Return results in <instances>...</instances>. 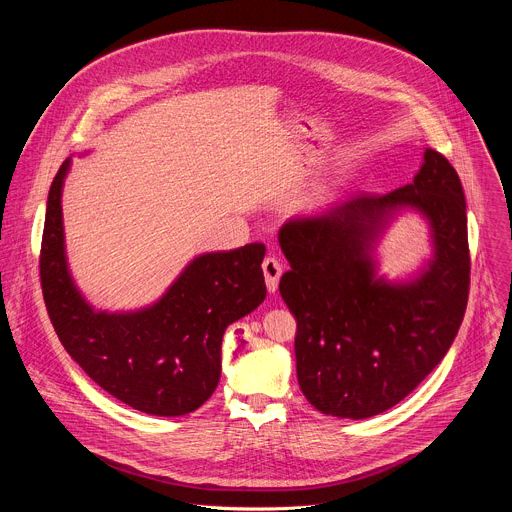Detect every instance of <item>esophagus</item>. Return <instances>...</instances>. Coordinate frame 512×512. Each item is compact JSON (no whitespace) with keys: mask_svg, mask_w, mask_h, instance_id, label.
<instances>
[{"mask_svg":"<svg viewBox=\"0 0 512 512\" xmlns=\"http://www.w3.org/2000/svg\"><path fill=\"white\" fill-rule=\"evenodd\" d=\"M263 275H265V283H267V289L269 294H275L277 291V285H279V277H281V263L275 259V257H265L263 261Z\"/></svg>","mask_w":512,"mask_h":512,"instance_id":"obj_1","label":"esophagus"}]
</instances>
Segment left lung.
I'll return each mask as SVG.
<instances>
[{
  "mask_svg": "<svg viewBox=\"0 0 512 512\" xmlns=\"http://www.w3.org/2000/svg\"><path fill=\"white\" fill-rule=\"evenodd\" d=\"M403 209L430 225L432 259L405 282L376 271L374 247ZM289 271L279 294L298 320L296 371L306 399L346 419L379 415L405 399L450 350L470 287L462 182L435 150L411 184L360 194L279 229Z\"/></svg>",
  "mask_w": 512,
  "mask_h": 512,
  "instance_id": "left-lung-1",
  "label": "left lung"
}]
</instances>
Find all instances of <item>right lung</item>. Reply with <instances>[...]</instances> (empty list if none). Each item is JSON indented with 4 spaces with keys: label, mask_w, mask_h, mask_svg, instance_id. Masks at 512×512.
<instances>
[{
    "label": "right lung",
    "mask_w": 512,
    "mask_h": 512,
    "mask_svg": "<svg viewBox=\"0 0 512 512\" xmlns=\"http://www.w3.org/2000/svg\"><path fill=\"white\" fill-rule=\"evenodd\" d=\"M66 158L52 180L40 251V281L50 322L79 367L125 405L160 417L198 409L221 379L229 324L265 300V245L204 253L166 294L137 312L95 310L68 271L62 227Z\"/></svg>",
    "instance_id": "1"
}]
</instances>
